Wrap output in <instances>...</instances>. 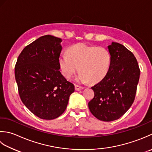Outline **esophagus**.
Here are the masks:
<instances>
[{
    "label": "esophagus",
    "mask_w": 152,
    "mask_h": 152,
    "mask_svg": "<svg viewBox=\"0 0 152 152\" xmlns=\"http://www.w3.org/2000/svg\"><path fill=\"white\" fill-rule=\"evenodd\" d=\"M75 91H81V90H83L84 88H83V86L75 85Z\"/></svg>",
    "instance_id": "34e87169"
}]
</instances>
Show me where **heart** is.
Here are the masks:
<instances>
[{"instance_id":"obj_1","label":"heart","mask_w":152,"mask_h":152,"mask_svg":"<svg viewBox=\"0 0 152 152\" xmlns=\"http://www.w3.org/2000/svg\"><path fill=\"white\" fill-rule=\"evenodd\" d=\"M111 61V54L106 48L79 42L70 46L67 54L60 56L59 66L62 75L67 79L72 77L79 68L78 81L87 83L91 80L95 83L106 76Z\"/></svg>"}]
</instances>
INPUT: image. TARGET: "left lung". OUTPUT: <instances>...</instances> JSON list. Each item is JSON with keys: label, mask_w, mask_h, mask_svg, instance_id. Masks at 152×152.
I'll return each instance as SVG.
<instances>
[{"label": "left lung", "mask_w": 152, "mask_h": 152, "mask_svg": "<svg viewBox=\"0 0 152 152\" xmlns=\"http://www.w3.org/2000/svg\"><path fill=\"white\" fill-rule=\"evenodd\" d=\"M111 65L106 76L92 86L94 96L88 108L95 117L112 121L123 115L134 102L140 70L134 54L123 45L108 46Z\"/></svg>", "instance_id": "1"}]
</instances>
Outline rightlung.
Returning a JSON list of instances; mask_svg holds the SVG:
<instances>
[{"label":"right lung","instance_id":"right-lung-1","mask_svg":"<svg viewBox=\"0 0 152 152\" xmlns=\"http://www.w3.org/2000/svg\"><path fill=\"white\" fill-rule=\"evenodd\" d=\"M61 39L39 37L21 51L15 66V78L23 104L39 118H57L66 110L75 91L59 69Z\"/></svg>","mask_w":152,"mask_h":152}]
</instances>
